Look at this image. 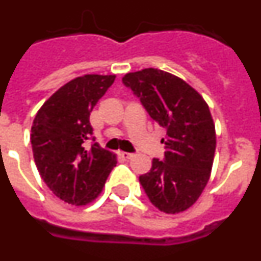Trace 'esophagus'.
<instances>
[{
	"label": "esophagus",
	"instance_id": "1",
	"mask_svg": "<svg viewBox=\"0 0 261 261\" xmlns=\"http://www.w3.org/2000/svg\"><path fill=\"white\" fill-rule=\"evenodd\" d=\"M117 155H119V158H121V159H130L132 158V154L130 153H126V151H121V150H119L117 151Z\"/></svg>",
	"mask_w": 261,
	"mask_h": 261
}]
</instances>
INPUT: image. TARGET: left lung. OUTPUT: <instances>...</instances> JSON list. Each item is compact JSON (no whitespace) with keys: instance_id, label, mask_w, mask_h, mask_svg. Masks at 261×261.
I'll use <instances>...</instances> for the list:
<instances>
[{"instance_id":"obj_1","label":"left lung","mask_w":261,"mask_h":261,"mask_svg":"<svg viewBox=\"0 0 261 261\" xmlns=\"http://www.w3.org/2000/svg\"><path fill=\"white\" fill-rule=\"evenodd\" d=\"M126 87L166 129L165 159L154 158L140 183L151 204L176 214L191 208L211 177L216 151V128L209 106L192 86L161 69L126 73Z\"/></svg>"}]
</instances>
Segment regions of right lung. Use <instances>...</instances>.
Instances as JSON below:
<instances>
[{
    "label": "right lung",
    "instance_id": "1",
    "mask_svg": "<svg viewBox=\"0 0 261 261\" xmlns=\"http://www.w3.org/2000/svg\"><path fill=\"white\" fill-rule=\"evenodd\" d=\"M115 77L85 74L69 81L45 100L32 123V153L39 174L68 204L93 202L117 163L116 155L96 142L86 149L93 136L90 114Z\"/></svg>",
    "mask_w": 261,
    "mask_h": 261
}]
</instances>
